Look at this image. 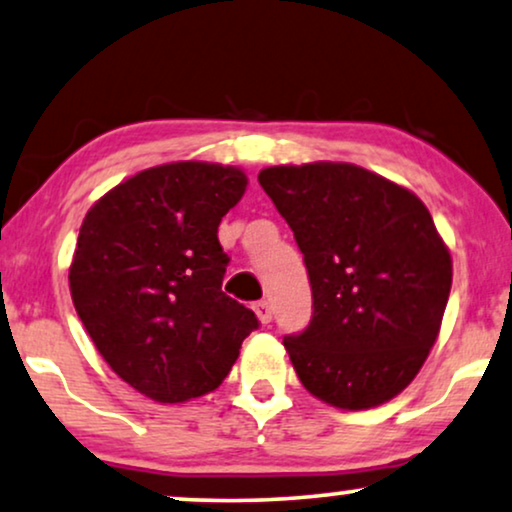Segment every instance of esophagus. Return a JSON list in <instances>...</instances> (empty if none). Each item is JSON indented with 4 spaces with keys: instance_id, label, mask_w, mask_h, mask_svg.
<instances>
[{
    "instance_id": "obj_1",
    "label": "esophagus",
    "mask_w": 512,
    "mask_h": 512,
    "mask_svg": "<svg viewBox=\"0 0 512 512\" xmlns=\"http://www.w3.org/2000/svg\"><path fill=\"white\" fill-rule=\"evenodd\" d=\"M255 313H257V318H260L264 325L271 323V318H274V309H271L269 299H260V302L255 304Z\"/></svg>"
}]
</instances>
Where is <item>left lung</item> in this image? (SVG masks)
I'll return each instance as SVG.
<instances>
[{
	"label": "left lung",
	"mask_w": 512,
	"mask_h": 512,
	"mask_svg": "<svg viewBox=\"0 0 512 512\" xmlns=\"http://www.w3.org/2000/svg\"><path fill=\"white\" fill-rule=\"evenodd\" d=\"M304 255L313 316L290 353L306 391L342 410L398 395L438 339L452 257L410 189L353 163L257 175Z\"/></svg>",
	"instance_id": "obj_1"
}]
</instances>
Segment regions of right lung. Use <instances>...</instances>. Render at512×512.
Returning <instances> with one entry per match:
<instances>
[{
	"instance_id": "right-lung-1",
	"label": "right lung",
	"mask_w": 512,
	"mask_h": 512,
	"mask_svg": "<svg viewBox=\"0 0 512 512\" xmlns=\"http://www.w3.org/2000/svg\"><path fill=\"white\" fill-rule=\"evenodd\" d=\"M245 185L234 166L166 163L109 189L81 224L74 309L107 365L156 403L215 391L260 327L222 292L217 227Z\"/></svg>"
}]
</instances>
